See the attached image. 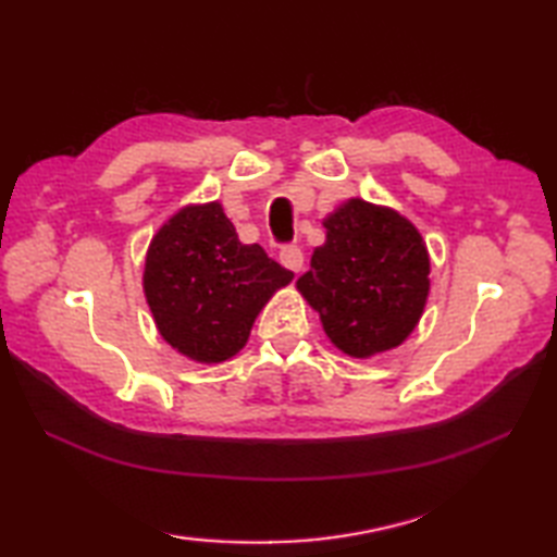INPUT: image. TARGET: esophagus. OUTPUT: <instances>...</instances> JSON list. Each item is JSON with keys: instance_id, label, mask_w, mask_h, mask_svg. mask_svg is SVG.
I'll use <instances>...</instances> for the list:
<instances>
[{"instance_id": "esophagus-1", "label": "esophagus", "mask_w": 557, "mask_h": 557, "mask_svg": "<svg viewBox=\"0 0 557 557\" xmlns=\"http://www.w3.org/2000/svg\"><path fill=\"white\" fill-rule=\"evenodd\" d=\"M280 263L285 265L287 270H292V272H299L304 270V253H301V248H297V246H285L280 251Z\"/></svg>"}]
</instances>
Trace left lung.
Segmentation results:
<instances>
[{
	"label": "left lung",
	"instance_id": "8db88e82",
	"mask_svg": "<svg viewBox=\"0 0 557 557\" xmlns=\"http://www.w3.org/2000/svg\"><path fill=\"white\" fill-rule=\"evenodd\" d=\"M325 244L297 280L327 339L351 359L399 347L419 325L431 292V258L401 212L347 198L323 218Z\"/></svg>",
	"mask_w": 557,
	"mask_h": 557
}]
</instances>
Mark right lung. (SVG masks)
<instances>
[{
    "label": "right lung",
    "instance_id": "right-lung-1",
    "mask_svg": "<svg viewBox=\"0 0 557 557\" xmlns=\"http://www.w3.org/2000/svg\"><path fill=\"white\" fill-rule=\"evenodd\" d=\"M292 280L258 244H242L220 200H210L180 208L152 234L144 294L174 351L222 363L246 347L258 313Z\"/></svg>",
    "mask_w": 557,
    "mask_h": 557
}]
</instances>
